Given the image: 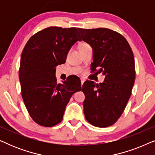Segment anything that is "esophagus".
I'll use <instances>...</instances> for the list:
<instances>
[{"label": "esophagus", "mask_w": 155, "mask_h": 155, "mask_svg": "<svg viewBox=\"0 0 155 155\" xmlns=\"http://www.w3.org/2000/svg\"><path fill=\"white\" fill-rule=\"evenodd\" d=\"M80 80H81V86L82 87V84H83V83L84 82V81H85V80H84V78H81Z\"/></svg>", "instance_id": "esophagus-1"}]
</instances>
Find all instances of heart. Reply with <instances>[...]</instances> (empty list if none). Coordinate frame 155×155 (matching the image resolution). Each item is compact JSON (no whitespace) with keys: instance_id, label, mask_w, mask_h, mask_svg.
Listing matches in <instances>:
<instances>
[{"instance_id":"heart-1","label":"heart","mask_w":155,"mask_h":155,"mask_svg":"<svg viewBox=\"0 0 155 155\" xmlns=\"http://www.w3.org/2000/svg\"><path fill=\"white\" fill-rule=\"evenodd\" d=\"M86 45H88V44H86V43H82L80 45V46H86Z\"/></svg>"}]
</instances>
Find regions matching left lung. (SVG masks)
<instances>
[{
    "label": "left lung",
    "instance_id": "1",
    "mask_svg": "<svg viewBox=\"0 0 155 155\" xmlns=\"http://www.w3.org/2000/svg\"><path fill=\"white\" fill-rule=\"evenodd\" d=\"M82 39L93 50L92 71L100 68L102 83L87 80L82 85L86 120L96 127L106 128L120 118L130 99L135 79V60L127 40L107 28H78Z\"/></svg>",
    "mask_w": 155,
    "mask_h": 155
}]
</instances>
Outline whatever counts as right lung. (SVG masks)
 Instances as JSON below:
<instances>
[{
	"instance_id": "right-lung-1",
	"label": "right lung",
	"mask_w": 155,
	"mask_h": 155,
	"mask_svg": "<svg viewBox=\"0 0 155 155\" xmlns=\"http://www.w3.org/2000/svg\"><path fill=\"white\" fill-rule=\"evenodd\" d=\"M80 41L75 27H49L27 42L21 56L19 78L25 105L31 118L41 126L52 127L63 119L74 93L81 91L79 78L57 83L56 67L65 63L72 46Z\"/></svg>"
}]
</instances>
